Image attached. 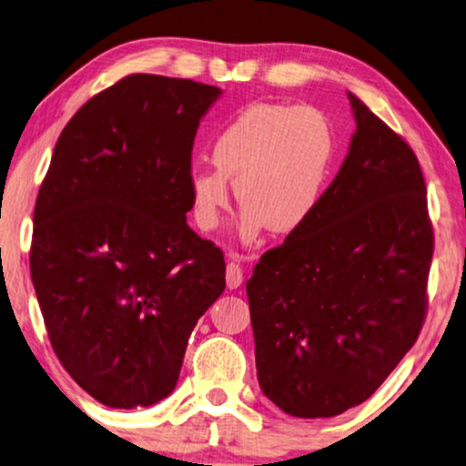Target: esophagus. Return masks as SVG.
Listing matches in <instances>:
<instances>
[{
    "label": "esophagus",
    "mask_w": 466,
    "mask_h": 466,
    "mask_svg": "<svg viewBox=\"0 0 466 466\" xmlns=\"http://www.w3.org/2000/svg\"><path fill=\"white\" fill-rule=\"evenodd\" d=\"M226 283L229 289H237L243 285V266L238 264L237 256H229V262L226 266Z\"/></svg>",
    "instance_id": "1"
}]
</instances>
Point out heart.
<instances>
[{
	"instance_id": "heart-1",
	"label": "heart",
	"mask_w": 466,
	"mask_h": 466,
	"mask_svg": "<svg viewBox=\"0 0 466 466\" xmlns=\"http://www.w3.org/2000/svg\"><path fill=\"white\" fill-rule=\"evenodd\" d=\"M337 138L318 108L256 102L240 108L210 142L213 166L187 177L191 217L208 232L219 226L229 182L243 202L238 237L251 243L266 226L289 234L311 219L330 177Z\"/></svg>"
}]
</instances>
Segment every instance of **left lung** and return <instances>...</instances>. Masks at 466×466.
I'll return each mask as SVG.
<instances>
[{
  "label": "left lung",
  "mask_w": 466,
  "mask_h": 466,
  "mask_svg": "<svg viewBox=\"0 0 466 466\" xmlns=\"http://www.w3.org/2000/svg\"><path fill=\"white\" fill-rule=\"evenodd\" d=\"M356 132L305 226L247 281L258 381L294 418L364 402L418 339L432 228L418 157L347 91Z\"/></svg>",
  "instance_id": "left-lung-1"
}]
</instances>
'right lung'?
I'll return each mask as SVG.
<instances>
[{"label": "right lung", "mask_w": 466, "mask_h": 466, "mask_svg": "<svg viewBox=\"0 0 466 466\" xmlns=\"http://www.w3.org/2000/svg\"><path fill=\"white\" fill-rule=\"evenodd\" d=\"M221 93L134 74L91 97L55 145L31 281L64 369L106 407L164 400L226 289L223 253L187 226L191 148Z\"/></svg>", "instance_id": "right-lung-1"}]
</instances>
